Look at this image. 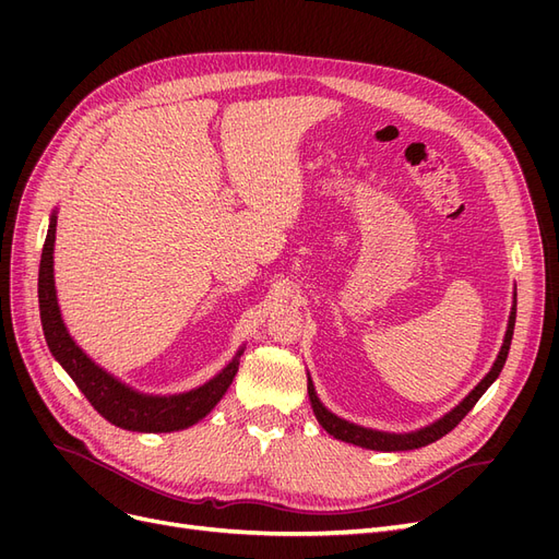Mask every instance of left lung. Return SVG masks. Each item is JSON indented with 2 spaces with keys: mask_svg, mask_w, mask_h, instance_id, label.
I'll list each match as a JSON object with an SVG mask.
<instances>
[{
  "mask_svg": "<svg viewBox=\"0 0 559 559\" xmlns=\"http://www.w3.org/2000/svg\"><path fill=\"white\" fill-rule=\"evenodd\" d=\"M513 329H515V300H513V310H511V317H509V329H506L503 345H501V352H499L495 366L489 368V373L478 382V386L473 389V392L460 405H456V408H452L448 415H443L441 419L433 421V425H429L425 429L411 431V433H386V431L364 429L359 425H352V421L341 419L337 415L329 413L324 405H321V401L317 399V392H314V384L308 378V394H310V401H312V411L319 419V425L324 427L333 438H337V441L361 445V448H368V450H380V452H401V450L425 448V445L438 441V438H443L448 431H452L456 425H460V421L466 417V413L487 392V386L499 378L501 368L506 364V357H509L511 341H513Z\"/></svg>",
  "mask_w": 559,
  "mask_h": 559,
  "instance_id": "left-lung-1",
  "label": "left lung"
}]
</instances>
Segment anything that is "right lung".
<instances>
[{"label": "right lung", "mask_w": 559, "mask_h": 559, "mask_svg": "<svg viewBox=\"0 0 559 559\" xmlns=\"http://www.w3.org/2000/svg\"><path fill=\"white\" fill-rule=\"evenodd\" d=\"M56 224L58 216L50 214L48 235L39 263V314L50 354H53L56 361L70 373V378L76 382L83 396L91 401L93 408L116 427L144 433H167L195 425V421L205 417L226 394L235 373H238L242 349L235 354V359L222 370V373L183 394H142L134 392L126 382L116 380L105 368H99L88 354L72 341L70 331L64 329L53 280Z\"/></svg>", "instance_id": "add662e5"}]
</instances>
